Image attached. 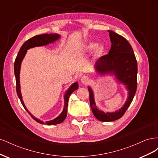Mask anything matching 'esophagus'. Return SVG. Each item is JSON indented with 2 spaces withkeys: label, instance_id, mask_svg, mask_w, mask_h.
Here are the masks:
<instances>
[{
  "label": "esophagus",
  "instance_id": "obj_1",
  "mask_svg": "<svg viewBox=\"0 0 158 158\" xmlns=\"http://www.w3.org/2000/svg\"><path fill=\"white\" fill-rule=\"evenodd\" d=\"M80 80H81V82H82V84H87L88 82L89 78L86 76H82V78H81Z\"/></svg>",
  "mask_w": 158,
  "mask_h": 158
}]
</instances>
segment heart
<instances>
[{"instance_id": "b5f03b06", "label": "heart", "mask_w": 158, "mask_h": 158, "mask_svg": "<svg viewBox=\"0 0 158 158\" xmlns=\"http://www.w3.org/2000/svg\"><path fill=\"white\" fill-rule=\"evenodd\" d=\"M85 49L88 51H92L95 49V52L98 55H100L103 52L104 47L103 45H98L96 43L90 42L85 45Z\"/></svg>"}]
</instances>
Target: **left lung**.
<instances>
[{"label":"left lung","instance_id":"1","mask_svg":"<svg viewBox=\"0 0 158 158\" xmlns=\"http://www.w3.org/2000/svg\"><path fill=\"white\" fill-rule=\"evenodd\" d=\"M111 47L108 55L95 62V70L102 75L113 74L118 82L123 84L128 91L127 102L123 107L115 112L105 113L99 110L95 103L92 89L88 86L89 103L94 115L100 121L111 122L123 117L130 106L137 87V61L131 45L125 37L111 30H108Z\"/></svg>","mask_w":158,"mask_h":158}]
</instances>
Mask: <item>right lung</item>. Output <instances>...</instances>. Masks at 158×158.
Instances as JSON below:
<instances>
[{"mask_svg":"<svg viewBox=\"0 0 158 158\" xmlns=\"http://www.w3.org/2000/svg\"><path fill=\"white\" fill-rule=\"evenodd\" d=\"M60 36L59 34L56 33H50V34H42V35H37L34 37H33L30 39L27 40L24 44L22 45L21 48L18 52V54L17 55V56L16 58L15 62H14V74H15L16 77V92L18 96L19 99H20V102L22 104L23 107L29 113L31 117L34 119L35 121L41 124H45V125H57V124H60L63 122L67 114V110H68V104H69V99L70 98V95L75 90L78 88V82H74L72 84L70 88L66 90V93L64 95V105L63 111L59 114V115L56 118H54L53 120L48 121L46 122H43L40 119L35 118L33 114L28 111L26 107L25 106V104L23 102L22 96L21 94L20 90V68H21V64L22 60L24 58V56L27 52V50L30 49V48H33L35 47H40V46H45L48 45L49 44H52V43L55 42V41L58 40L60 39Z\"/></svg>","mask_w":158,"mask_h":158,"instance_id":"obj_1","label":"right lung"}]
</instances>
